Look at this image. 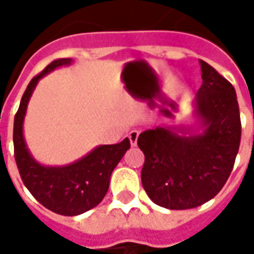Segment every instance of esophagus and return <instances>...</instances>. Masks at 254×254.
I'll return each instance as SVG.
<instances>
[{
  "mask_svg": "<svg viewBox=\"0 0 254 254\" xmlns=\"http://www.w3.org/2000/svg\"><path fill=\"white\" fill-rule=\"evenodd\" d=\"M127 137H129V141H130V145H132V147H134V145L137 144L138 130H132V132H129V134H127Z\"/></svg>",
  "mask_w": 254,
  "mask_h": 254,
  "instance_id": "1",
  "label": "esophagus"
}]
</instances>
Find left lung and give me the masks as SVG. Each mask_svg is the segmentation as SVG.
<instances>
[{
	"label": "left lung",
	"mask_w": 254,
	"mask_h": 254,
	"mask_svg": "<svg viewBox=\"0 0 254 254\" xmlns=\"http://www.w3.org/2000/svg\"><path fill=\"white\" fill-rule=\"evenodd\" d=\"M198 116L207 125L194 137L169 127H155L137 138L145 156L141 182L149 198L169 209H190L222 190L234 167L241 143V117L233 84L209 64L200 61Z\"/></svg>",
	"instance_id": "obj_1"
}]
</instances>
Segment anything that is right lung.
Masks as SVG:
<instances>
[{
  "label": "right lung",
  "instance_id": "1",
  "mask_svg": "<svg viewBox=\"0 0 254 254\" xmlns=\"http://www.w3.org/2000/svg\"><path fill=\"white\" fill-rule=\"evenodd\" d=\"M70 64V60H57L47 65L28 84L14 116V159L20 177L32 196L53 212L74 216L96 207L109 190L110 176L129 147V138L113 145H100L85 158L65 167H45L28 154L23 137L27 103L36 83L53 69Z\"/></svg>",
  "mask_w": 254,
  "mask_h": 254
}]
</instances>
